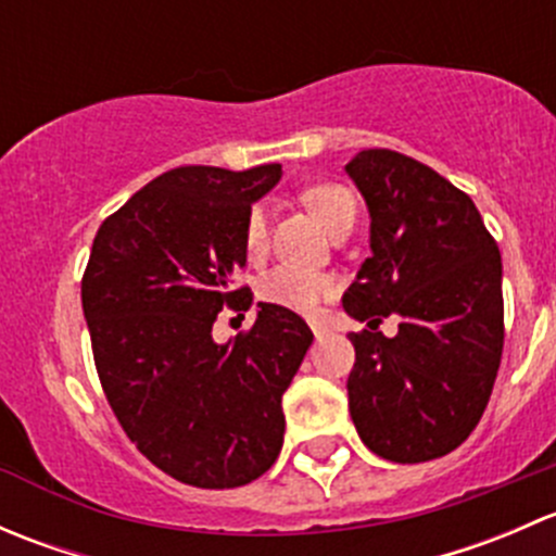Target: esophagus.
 I'll return each instance as SVG.
<instances>
[{
  "label": "esophagus",
  "mask_w": 556,
  "mask_h": 556,
  "mask_svg": "<svg viewBox=\"0 0 556 556\" xmlns=\"http://www.w3.org/2000/svg\"><path fill=\"white\" fill-rule=\"evenodd\" d=\"M312 333L317 336V339H325V336L330 333V328L325 323H319V319H312Z\"/></svg>",
  "instance_id": "esophagus-1"
}]
</instances>
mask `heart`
Listing matches in <instances>:
<instances>
[{
	"label": "heart",
	"instance_id": "b5f03b06",
	"mask_svg": "<svg viewBox=\"0 0 556 556\" xmlns=\"http://www.w3.org/2000/svg\"><path fill=\"white\" fill-rule=\"evenodd\" d=\"M304 204L309 206L314 215L323 220V226L330 233L339 228L352 226L357 217V201L352 190H346L339 182H317L301 193ZM244 250L250 257H257L266 252L268 244V212L263 204H252L244 217ZM336 293V282L323 271L299 266H274L257 282V295L263 301L282 309L312 314L319 309L323 301H328Z\"/></svg>",
	"mask_w": 556,
	"mask_h": 556
}]
</instances>
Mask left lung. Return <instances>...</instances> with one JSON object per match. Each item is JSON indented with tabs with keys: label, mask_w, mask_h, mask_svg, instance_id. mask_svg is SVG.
<instances>
[{
	"label": "left lung",
	"mask_w": 556,
	"mask_h": 556,
	"mask_svg": "<svg viewBox=\"0 0 556 556\" xmlns=\"http://www.w3.org/2000/svg\"><path fill=\"white\" fill-rule=\"evenodd\" d=\"M371 212L374 255L344 293L368 330L350 333V414L392 463L457 450L479 425L501 368L503 263L468 193L430 166L374 148L346 164ZM402 317L392 340L378 330Z\"/></svg>",
	"instance_id": "obj_1"
}]
</instances>
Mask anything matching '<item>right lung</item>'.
<instances>
[{
  "instance_id": "1",
  "label": "right lung",
  "mask_w": 556,
  "mask_h": 556,
  "mask_svg": "<svg viewBox=\"0 0 556 556\" xmlns=\"http://www.w3.org/2000/svg\"><path fill=\"white\" fill-rule=\"evenodd\" d=\"M279 177V164L164 172L99 226L83 274L93 363L117 422L155 468L201 490L271 468L282 392L314 339L274 304H257L252 328L228 344L212 339L223 309H250V288L237 285L244 217Z\"/></svg>"
}]
</instances>
